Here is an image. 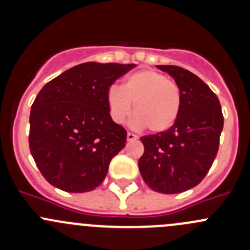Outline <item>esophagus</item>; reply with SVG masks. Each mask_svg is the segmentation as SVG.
I'll return each instance as SVG.
<instances>
[{
  "label": "esophagus",
  "instance_id": "34e87169",
  "mask_svg": "<svg viewBox=\"0 0 250 250\" xmlns=\"http://www.w3.org/2000/svg\"><path fill=\"white\" fill-rule=\"evenodd\" d=\"M127 140H128V141H135V140H138V135L133 134V133H128V134H127Z\"/></svg>",
  "mask_w": 250,
  "mask_h": 250
}]
</instances>
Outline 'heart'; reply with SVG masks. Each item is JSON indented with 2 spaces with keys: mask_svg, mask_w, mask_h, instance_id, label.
I'll return each mask as SVG.
<instances>
[{
  "mask_svg": "<svg viewBox=\"0 0 250 250\" xmlns=\"http://www.w3.org/2000/svg\"><path fill=\"white\" fill-rule=\"evenodd\" d=\"M106 103L113 122L123 123L134 104L135 125L152 133L169 129L181 109V92L178 83L156 70H139L123 81L122 88L107 89Z\"/></svg>",
  "mask_w": 250,
  "mask_h": 250,
  "instance_id": "1",
  "label": "heart"
}]
</instances>
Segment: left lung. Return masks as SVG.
<instances>
[{
    "label": "left lung",
    "mask_w": 250,
    "mask_h": 250,
    "mask_svg": "<svg viewBox=\"0 0 250 250\" xmlns=\"http://www.w3.org/2000/svg\"><path fill=\"white\" fill-rule=\"evenodd\" d=\"M178 83L181 109L168 130L140 138L139 170L151 190L166 195L195 188L210 169L224 127L215 93L195 74L175 65H157Z\"/></svg>",
    "instance_id": "obj_1"
}]
</instances>
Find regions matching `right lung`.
<instances>
[{"label": "right lung", "instance_id": "add662e5", "mask_svg": "<svg viewBox=\"0 0 250 250\" xmlns=\"http://www.w3.org/2000/svg\"><path fill=\"white\" fill-rule=\"evenodd\" d=\"M135 64L76 65L53 78L30 112L29 146L44 179L66 192H88L104 181L127 132L111 118L107 89Z\"/></svg>", "mask_w": 250, "mask_h": 250}]
</instances>
